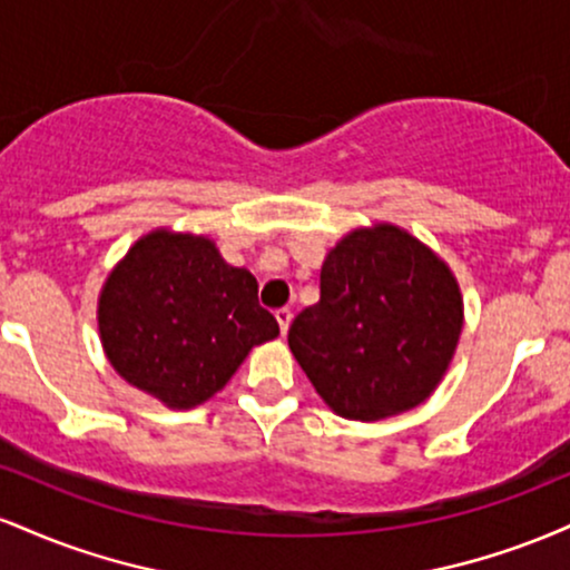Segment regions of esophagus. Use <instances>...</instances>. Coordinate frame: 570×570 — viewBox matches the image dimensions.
Wrapping results in <instances>:
<instances>
[{"instance_id":"obj_1","label":"esophagus","mask_w":570,"mask_h":570,"mask_svg":"<svg viewBox=\"0 0 570 570\" xmlns=\"http://www.w3.org/2000/svg\"><path fill=\"white\" fill-rule=\"evenodd\" d=\"M276 322L281 326V335H286V332H289V324H292V311H289V307H278V311H276Z\"/></svg>"}]
</instances>
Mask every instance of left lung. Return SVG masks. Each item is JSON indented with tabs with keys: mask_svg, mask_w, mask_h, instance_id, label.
Instances as JSON below:
<instances>
[{
	"mask_svg": "<svg viewBox=\"0 0 570 570\" xmlns=\"http://www.w3.org/2000/svg\"><path fill=\"white\" fill-rule=\"evenodd\" d=\"M461 326L450 267L402 227L375 225L326 254L322 297L292 322L289 348L337 415L381 421L426 402Z\"/></svg>",
	"mask_w": 570,
	"mask_h": 570,
	"instance_id": "obj_1",
	"label": "left lung"
}]
</instances>
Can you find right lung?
<instances>
[{
    "mask_svg": "<svg viewBox=\"0 0 570 570\" xmlns=\"http://www.w3.org/2000/svg\"><path fill=\"white\" fill-rule=\"evenodd\" d=\"M98 332L122 381L166 407L203 404L254 345L278 335L257 278L206 235L153 230L128 248L98 297Z\"/></svg>",
    "mask_w": 570,
    "mask_h": 570,
    "instance_id": "right-lung-1",
    "label": "right lung"
}]
</instances>
